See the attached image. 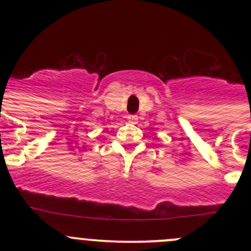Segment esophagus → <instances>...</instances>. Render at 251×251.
Returning a JSON list of instances; mask_svg holds the SVG:
<instances>
[{
  "mask_svg": "<svg viewBox=\"0 0 251 251\" xmlns=\"http://www.w3.org/2000/svg\"><path fill=\"white\" fill-rule=\"evenodd\" d=\"M138 116L137 115H127V121L130 124H137L138 123Z\"/></svg>",
  "mask_w": 251,
  "mask_h": 251,
  "instance_id": "obj_1",
  "label": "esophagus"
}]
</instances>
